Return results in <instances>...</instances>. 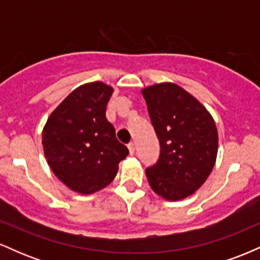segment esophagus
<instances>
[{
	"label": "esophagus",
	"instance_id": "esophagus-1",
	"mask_svg": "<svg viewBox=\"0 0 260 260\" xmlns=\"http://www.w3.org/2000/svg\"><path fill=\"white\" fill-rule=\"evenodd\" d=\"M128 150H129V154H131V155L134 154V150H136V147H134V143H133V142L128 144Z\"/></svg>",
	"mask_w": 260,
	"mask_h": 260
}]
</instances>
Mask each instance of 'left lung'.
Listing matches in <instances>:
<instances>
[{"label":"left lung","instance_id":"8db88e82","mask_svg":"<svg viewBox=\"0 0 260 260\" xmlns=\"http://www.w3.org/2000/svg\"><path fill=\"white\" fill-rule=\"evenodd\" d=\"M160 143L156 164L145 170L151 189L168 201L193 194L215 165L219 137L208 110L181 86L160 83L142 90Z\"/></svg>","mask_w":260,"mask_h":260}]
</instances>
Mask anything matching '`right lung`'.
Instances as JSON below:
<instances>
[{
  "label": "right lung",
  "instance_id": "1",
  "mask_svg": "<svg viewBox=\"0 0 260 260\" xmlns=\"http://www.w3.org/2000/svg\"><path fill=\"white\" fill-rule=\"evenodd\" d=\"M112 91L103 82L78 86L56 107L44 127L47 164L74 192L90 194L106 187L128 155L105 115Z\"/></svg>",
  "mask_w": 260,
  "mask_h": 260
}]
</instances>
